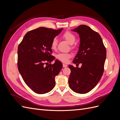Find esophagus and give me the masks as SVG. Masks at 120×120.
I'll use <instances>...</instances> for the list:
<instances>
[{"instance_id":"34e87169","label":"esophagus","mask_w":120,"mask_h":120,"mask_svg":"<svg viewBox=\"0 0 120 120\" xmlns=\"http://www.w3.org/2000/svg\"><path fill=\"white\" fill-rule=\"evenodd\" d=\"M63 67L64 68H66V67H67V64H63Z\"/></svg>"}]
</instances>
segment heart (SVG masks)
Segmentation results:
<instances>
[{
    "label": "heart",
    "instance_id": "1",
    "mask_svg": "<svg viewBox=\"0 0 120 120\" xmlns=\"http://www.w3.org/2000/svg\"><path fill=\"white\" fill-rule=\"evenodd\" d=\"M62 37L66 41L70 43L71 49L74 50L75 49L76 45L74 43L75 41L76 37L74 34H72L70 31H66L63 34ZM57 39L54 38L52 39L51 44H50L51 49L52 50H55L57 47ZM56 57L58 60L61 61V62L67 63L68 62V60L71 57V53H59L56 54Z\"/></svg>",
    "mask_w": 120,
    "mask_h": 120
}]
</instances>
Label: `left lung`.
<instances>
[{"label": "left lung", "mask_w": 120, "mask_h": 120, "mask_svg": "<svg viewBox=\"0 0 120 120\" xmlns=\"http://www.w3.org/2000/svg\"><path fill=\"white\" fill-rule=\"evenodd\" d=\"M80 37L79 50L72 61L81 68L69 65L68 85L74 92L86 94L95 88L102 77L106 49L100 35L88 26L80 25L74 30Z\"/></svg>", "instance_id": "1"}]
</instances>
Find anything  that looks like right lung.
<instances>
[{
    "instance_id": "1",
    "label": "right lung",
    "mask_w": 120,
    "mask_h": 120,
    "mask_svg": "<svg viewBox=\"0 0 120 120\" xmlns=\"http://www.w3.org/2000/svg\"><path fill=\"white\" fill-rule=\"evenodd\" d=\"M63 30L40 27L29 31L18 46V70L27 86L38 94L47 93L54 88L56 76L63 68L58 60L46 64L55 59L50 44Z\"/></svg>"
}]
</instances>
